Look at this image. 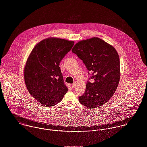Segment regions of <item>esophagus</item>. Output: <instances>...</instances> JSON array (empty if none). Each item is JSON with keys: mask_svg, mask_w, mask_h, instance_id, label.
I'll return each mask as SVG.
<instances>
[{"mask_svg": "<svg viewBox=\"0 0 147 147\" xmlns=\"http://www.w3.org/2000/svg\"><path fill=\"white\" fill-rule=\"evenodd\" d=\"M76 85V82H75V83H74V84H72L71 86H72V88H74Z\"/></svg>", "mask_w": 147, "mask_h": 147, "instance_id": "obj_1", "label": "esophagus"}]
</instances>
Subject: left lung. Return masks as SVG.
I'll use <instances>...</instances> for the list:
<instances>
[{
	"mask_svg": "<svg viewBox=\"0 0 147 147\" xmlns=\"http://www.w3.org/2000/svg\"><path fill=\"white\" fill-rule=\"evenodd\" d=\"M93 73L85 92L79 97L82 106L96 108L105 105L116 92L120 78V58L115 48L99 38L81 40L72 49Z\"/></svg>",
	"mask_w": 147,
	"mask_h": 147,
	"instance_id": "8db88e82",
	"label": "left lung"
}]
</instances>
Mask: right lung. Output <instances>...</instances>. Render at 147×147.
<instances>
[{
    "label": "right lung",
    "instance_id": "add662e5",
    "mask_svg": "<svg viewBox=\"0 0 147 147\" xmlns=\"http://www.w3.org/2000/svg\"><path fill=\"white\" fill-rule=\"evenodd\" d=\"M74 45V41L47 38L37 44L28 57L24 68L27 89L44 106L57 105L68 91L59 66Z\"/></svg>",
    "mask_w": 147,
    "mask_h": 147
}]
</instances>
